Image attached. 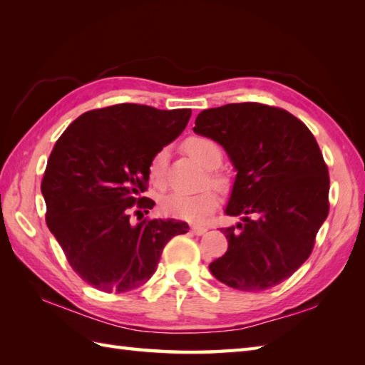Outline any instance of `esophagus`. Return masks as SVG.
I'll return each mask as SVG.
<instances>
[{"label": "esophagus", "mask_w": 365, "mask_h": 365, "mask_svg": "<svg viewBox=\"0 0 365 365\" xmlns=\"http://www.w3.org/2000/svg\"><path fill=\"white\" fill-rule=\"evenodd\" d=\"M191 232L195 235H204L207 232V227H202V226H191Z\"/></svg>", "instance_id": "esophagus-1"}]
</instances>
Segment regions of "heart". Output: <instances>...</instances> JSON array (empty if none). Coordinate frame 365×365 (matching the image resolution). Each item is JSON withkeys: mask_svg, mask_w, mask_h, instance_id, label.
Here are the masks:
<instances>
[{"mask_svg": "<svg viewBox=\"0 0 365 365\" xmlns=\"http://www.w3.org/2000/svg\"><path fill=\"white\" fill-rule=\"evenodd\" d=\"M185 149L195 158L199 165H202L207 169H213L220 166L222 153L221 147L216 144L213 139L204 136H192L187 139ZM168 149H160L153 155L149 163V175L153 183L163 185L166 177V166H168ZM215 183H220L218 178H213ZM218 195L215 191L207 190L200 192H183L175 191L161 199V210L173 218L199 222L204 221L216 207H218Z\"/></svg>", "mask_w": 365, "mask_h": 365, "instance_id": "1", "label": "heart"}]
</instances>
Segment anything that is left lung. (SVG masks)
Returning <instances> with one entry per match:
<instances>
[{"label": "left lung", "instance_id": "8db88e82", "mask_svg": "<svg viewBox=\"0 0 365 365\" xmlns=\"http://www.w3.org/2000/svg\"><path fill=\"white\" fill-rule=\"evenodd\" d=\"M195 133L222 145L237 175L221 229L229 247L210 263L232 289L267 290L290 277L314 250L329 212V174L304 123L281 108L229 103L197 114Z\"/></svg>", "mask_w": 365, "mask_h": 365}]
</instances>
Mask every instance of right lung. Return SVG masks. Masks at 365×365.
I'll list each match as a JSON object with an SVG mask.
<instances>
[{
  "instance_id": "add662e5",
  "label": "right lung",
  "mask_w": 365,
  "mask_h": 365,
  "mask_svg": "<svg viewBox=\"0 0 365 365\" xmlns=\"http://www.w3.org/2000/svg\"><path fill=\"white\" fill-rule=\"evenodd\" d=\"M191 110L120 103L81 114L54 144L41 185L46 226L84 282L106 293L145 284L170 238L187 234L175 220H143L155 202L149 163L182 133Z\"/></svg>"
}]
</instances>
